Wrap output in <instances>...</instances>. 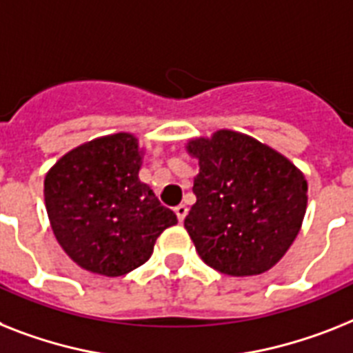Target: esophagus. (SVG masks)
<instances>
[{
  "mask_svg": "<svg viewBox=\"0 0 353 353\" xmlns=\"http://www.w3.org/2000/svg\"><path fill=\"white\" fill-rule=\"evenodd\" d=\"M174 214H176V218H179V222L182 223L183 218H185V214H188V208H185L183 203H180V205H176V208H174Z\"/></svg>",
  "mask_w": 353,
  "mask_h": 353,
  "instance_id": "1",
  "label": "esophagus"
}]
</instances>
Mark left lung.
Returning <instances> with one entry per match:
<instances>
[{"mask_svg":"<svg viewBox=\"0 0 353 353\" xmlns=\"http://www.w3.org/2000/svg\"><path fill=\"white\" fill-rule=\"evenodd\" d=\"M198 160L196 202L183 220L194 249L227 276H258L285 256L308 202L303 171L274 148L234 130L185 142Z\"/></svg>","mask_w":353,"mask_h":353,"instance_id":"left-lung-1","label":"left lung"}]
</instances>
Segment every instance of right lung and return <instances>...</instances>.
<instances>
[{"mask_svg": "<svg viewBox=\"0 0 353 353\" xmlns=\"http://www.w3.org/2000/svg\"><path fill=\"white\" fill-rule=\"evenodd\" d=\"M145 150L121 131L79 144L45 174V205L55 240L92 274L119 278L150 260L176 214L141 182Z\"/></svg>", "mask_w": 353, "mask_h": 353, "instance_id": "1", "label": "right lung"}]
</instances>
